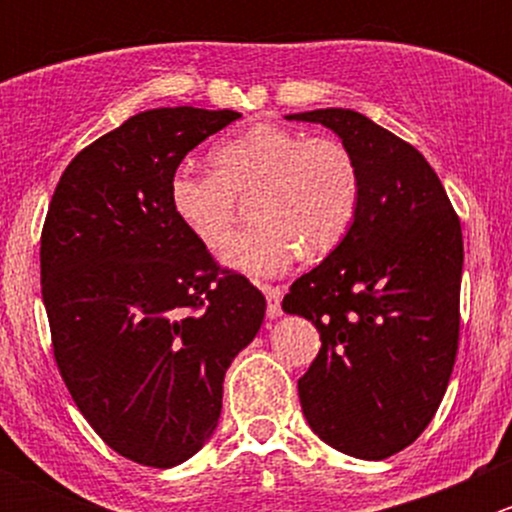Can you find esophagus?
Segmentation results:
<instances>
[{
	"instance_id": "obj_1",
	"label": "esophagus",
	"mask_w": 512,
	"mask_h": 512,
	"mask_svg": "<svg viewBox=\"0 0 512 512\" xmlns=\"http://www.w3.org/2000/svg\"><path fill=\"white\" fill-rule=\"evenodd\" d=\"M262 292H265L267 297V317L270 319H277L282 314V289L280 287H272V285H262Z\"/></svg>"
}]
</instances>
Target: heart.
Wrapping results in <instances>:
<instances>
[{"label":"heart","instance_id":"b5f03b06","mask_svg":"<svg viewBox=\"0 0 512 512\" xmlns=\"http://www.w3.org/2000/svg\"><path fill=\"white\" fill-rule=\"evenodd\" d=\"M215 170L180 165L170 205L195 240L218 250L255 198L257 223L225 247L223 262L250 277L282 275L302 250L327 255L347 237L359 210V168L334 136L292 128H247L213 151Z\"/></svg>","mask_w":512,"mask_h":512}]
</instances>
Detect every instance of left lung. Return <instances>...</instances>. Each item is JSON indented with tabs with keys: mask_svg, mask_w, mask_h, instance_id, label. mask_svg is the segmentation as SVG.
I'll use <instances>...</instances> for the list:
<instances>
[{
	"mask_svg": "<svg viewBox=\"0 0 512 512\" xmlns=\"http://www.w3.org/2000/svg\"><path fill=\"white\" fill-rule=\"evenodd\" d=\"M287 118L332 128L361 183L347 237L282 299L322 339L297 381L299 401L324 443L381 461L421 436L456 364L461 220L428 160L361 113L319 108Z\"/></svg>",
	"mask_w": 512,
	"mask_h": 512,
	"instance_id": "left-lung-1",
	"label": "left lung"
}]
</instances>
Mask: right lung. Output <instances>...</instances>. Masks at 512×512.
Returning a JSON list of instances; mask_svg holds the SVG:
<instances>
[{
  "label": "right lung",
  "instance_id": "obj_1",
  "mask_svg": "<svg viewBox=\"0 0 512 512\" xmlns=\"http://www.w3.org/2000/svg\"><path fill=\"white\" fill-rule=\"evenodd\" d=\"M237 111L136 113L61 175L41 230V297L71 399L128 461L173 468L203 448L227 366L265 297L220 270L170 205V178Z\"/></svg>",
  "mask_w": 512,
  "mask_h": 512
}]
</instances>
